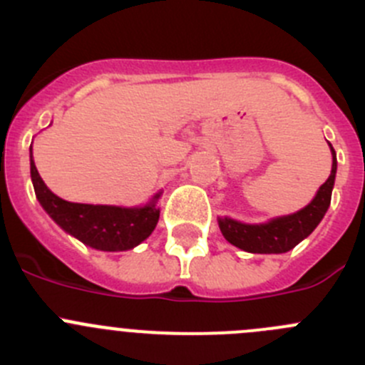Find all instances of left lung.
Masks as SVG:
<instances>
[{"instance_id":"obj_1","label":"left lung","mask_w":365,"mask_h":365,"mask_svg":"<svg viewBox=\"0 0 365 365\" xmlns=\"http://www.w3.org/2000/svg\"><path fill=\"white\" fill-rule=\"evenodd\" d=\"M330 150H332L334 160L329 180L319 187L316 197L305 208L293 215L279 217L267 224H242L233 219H219V227L224 238L230 244L237 245L238 249L254 254H281L292 251L314 231L330 206L337 171V159L332 145H330Z\"/></svg>"}]
</instances>
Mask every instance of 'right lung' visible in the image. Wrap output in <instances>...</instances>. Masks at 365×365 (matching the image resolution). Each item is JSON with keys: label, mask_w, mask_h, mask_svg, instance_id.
Segmentation results:
<instances>
[{"label": "right lung", "mask_w": 365, "mask_h": 365, "mask_svg": "<svg viewBox=\"0 0 365 365\" xmlns=\"http://www.w3.org/2000/svg\"><path fill=\"white\" fill-rule=\"evenodd\" d=\"M31 180L36 200L54 222L83 244L98 251H128L152 235L159 222L155 203L160 194L141 208L68 203L51 192L40 178L31 155Z\"/></svg>", "instance_id": "right-lung-1"}]
</instances>
